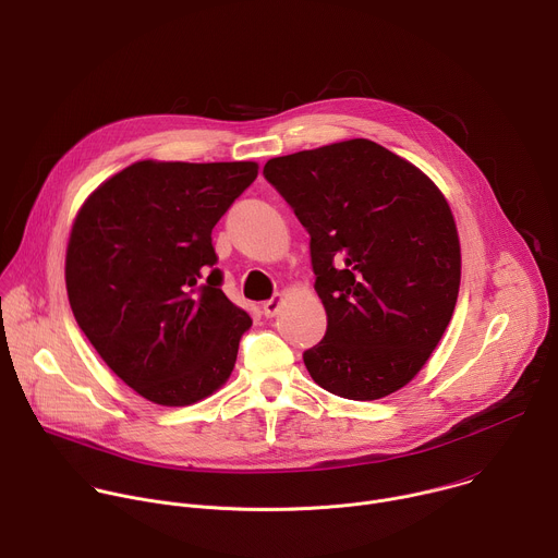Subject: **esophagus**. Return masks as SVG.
<instances>
[{
  "mask_svg": "<svg viewBox=\"0 0 558 558\" xmlns=\"http://www.w3.org/2000/svg\"><path fill=\"white\" fill-rule=\"evenodd\" d=\"M281 296H275V299H268L264 305H262V310H264V316L266 318H272L277 312H279V307H281Z\"/></svg>",
  "mask_w": 558,
  "mask_h": 558,
  "instance_id": "obj_1",
  "label": "esophagus"
}]
</instances>
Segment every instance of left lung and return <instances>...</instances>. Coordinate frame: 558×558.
Masks as SVG:
<instances>
[{"mask_svg": "<svg viewBox=\"0 0 558 558\" xmlns=\"http://www.w3.org/2000/svg\"><path fill=\"white\" fill-rule=\"evenodd\" d=\"M264 178L310 233L327 312L303 363L325 391L378 400L404 387L447 329L460 292V240L439 189L365 141L272 158Z\"/></svg>", "mask_w": 558, "mask_h": 558, "instance_id": "8db88e82", "label": "left lung"}]
</instances>
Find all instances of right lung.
<instances>
[{
	"label": "right lung",
	"instance_id": "obj_1",
	"mask_svg": "<svg viewBox=\"0 0 558 558\" xmlns=\"http://www.w3.org/2000/svg\"><path fill=\"white\" fill-rule=\"evenodd\" d=\"M255 162H136L78 210L65 257L87 341L143 398L184 407L231 376L253 325L225 292L210 233Z\"/></svg>",
	"mask_w": 558,
	"mask_h": 558
}]
</instances>
